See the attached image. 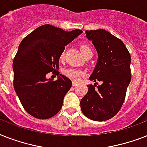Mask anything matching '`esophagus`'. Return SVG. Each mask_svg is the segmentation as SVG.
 Listing matches in <instances>:
<instances>
[{
  "mask_svg": "<svg viewBox=\"0 0 147 147\" xmlns=\"http://www.w3.org/2000/svg\"><path fill=\"white\" fill-rule=\"evenodd\" d=\"M77 84H78V83H77V82H75V81H73V82H72L73 86H77Z\"/></svg>",
  "mask_w": 147,
  "mask_h": 147,
  "instance_id": "1",
  "label": "esophagus"
}]
</instances>
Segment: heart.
Instances as JSON below:
<instances>
[{
    "mask_svg": "<svg viewBox=\"0 0 147 147\" xmlns=\"http://www.w3.org/2000/svg\"><path fill=\"white\" fill-rule=\"evenodd\" d=\"M80 51L84 57L86 56L88 54L92 53V50L87 45H82L80 46ZM63 57H64V52L61 55V58H63ZM64 74L70 79L75 81L80 80L81 77L84 75V72L83 70L76 69V68H67L66 70H64Z\"/></svg>",
    "mask_w": 147,
    "mask_h": 147,
    "instance_id": "heart-1",
    "label": "heart"
}]
</instances>
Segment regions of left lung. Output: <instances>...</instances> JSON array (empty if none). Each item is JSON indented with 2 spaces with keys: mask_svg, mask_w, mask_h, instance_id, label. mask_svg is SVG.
Segmentation results:
<instances>
[{
  "mask_svg": "<svg viewBox=\"0 0 147 147\" xmlns=\"http://www.w3.org/2000/svg\"><path fill=\"white\" fill-rule=\"evenodd\" d=\"M98 53L96 67L89 79L88 92L80 101L85 116L91 120L104 121L118 113L124 103L130 84L131 55L121 39L105 29L86 31ZM96 81L102 83L96 86Z\"/></svg>",
  "mask_w": 147,
  "mask_h": 147,
  "instance_id": "8db88e82",
  "label": "left lung"
}]
</instances>
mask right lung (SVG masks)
<instances>
[{
	"label": "right lung",
	"mask_w": 147,
	"mask_h": 147,
	"mask_svg": "<svg viewBox=\"0 0 147 147\" xmlns=\"http://www.w3.org/2000/svg\"><path fill=\"white\" fill-rule=\"evenodd\" d=\"M82 32L80 29L67 32L45 24L20 44L13 63V86L22 105L32 116L47 119L61 110L72 82L64 75H59L55 68L65 46ZM51 71L59 75L57 81L46 78Z\"/></svg>",
	"instance_id": "1"
}]
</instances>
